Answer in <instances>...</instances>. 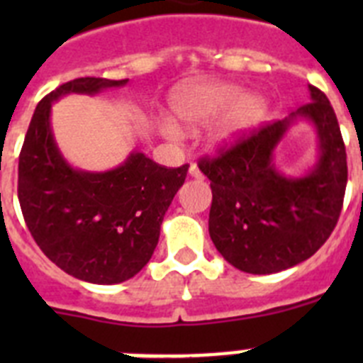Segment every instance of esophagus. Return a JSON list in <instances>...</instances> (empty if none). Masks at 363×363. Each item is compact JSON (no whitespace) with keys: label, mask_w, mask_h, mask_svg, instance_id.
Segmentation results:
<instances>
[{"label":"esophagus","mask_w":363,"mask_h":363,"mask_svg":"<svg viewBox=\"0 0 363 363\" xmlns=\"http://www.w3.org/2000/svg\"><path fill=\"white\" fill-rule=\"evenodd\" d=\"M189 174H191L192 178L203 179V174H201V171H200V169H198L196 163H191V167H189Z\"/></svg>","instance_id":"obj_1"}]
</instances>
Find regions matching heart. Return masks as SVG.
I'll return each mask as SVG.
<instances>
[{"label":"heart","instance_id":"obj_1","mask_svg":"<svg viewBox=\"0 0 363 363\" xmlns=\"http://www.w3.org/2000/svg\"><path fill=\"white\" fill-rule=\"evenodd\" d=\"M235 107L227 118L218 125V129L211 134V143L214 147L227 145L242 136L249 127L258 123L265 114V99L262 96H243L238 86L234 85H207L189 91L176 99V114L189 127H198L213 118L220 116L232 105ZM163 136L169 140H179L182 133L172 121H162L160 125Z\"/></svg>","mask_w":363,"mask_h":363}]
</instances>
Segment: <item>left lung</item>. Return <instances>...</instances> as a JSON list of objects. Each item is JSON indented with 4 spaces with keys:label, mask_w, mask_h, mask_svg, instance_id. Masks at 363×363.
Instances as JSON below:
<instances>
[{
    "label": "left lung",
    "mask_w": 363,
    "mask_h": 363,
    "mask_svg": "<svg viewBox=\"0 0 363 363\" xmlns=\"http://www.w3.org/2000/svg\"><path fill=\"white\" fill-rule=\"evenodd\" d=\"M311 101L285 120L243 134L198 167L211 179L209 234L236 269L271 274L311 258L336 227L345 185L347 154L327 96L309 85ZM296 117L319 134L320 158L309 175L287 179L276 171L272 152Z\"/></svg>",
    "instance_id": "8db88e82"
}]
</instances>
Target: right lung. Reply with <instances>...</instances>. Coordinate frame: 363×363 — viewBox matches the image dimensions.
Masks as SVG:
<instances>
[{"label": "right lung", "instance_id": "obj_1", "mask_svg": "<svg viewBox=\"0 0 363 363\" xmlns=\"http://www.w3.org/2000/svg\"><path fill=\"white\" fill-rule=\"evenodd\" d=\"M127 82L78 78L60 85L38 104L19 152L18 198L32 238L67 274L99 285L120 284L145 267L189 171L187 163L167 169L143 152L107 172L78 171L63 160L50 130L54 101Z\"/></svg>", "mask_w": 363, "mask_h": 363}]
</instances>
